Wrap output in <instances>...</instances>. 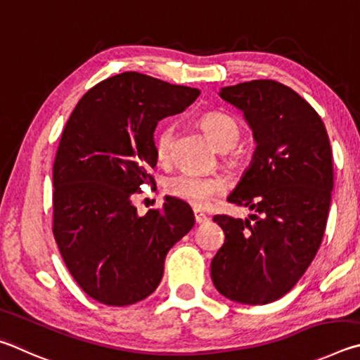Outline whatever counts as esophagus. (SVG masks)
<instances>
[{"label": "esophagus", "instance_id": "esophagus-1", "mask_svg": "<svg viewBox=\"0 0 360 360\" xmlns=\"http://www.w3.org/2000/svg\"><path fill=\"white\" fill-rule=\"evenodd\" d=\"M194 219H196V223L198 224H200V223H205V221H209V217L205 215V213H202L200 210H194Z\"/></svg>", "mask_w": 360, "mask_h": 360}]
</instances>
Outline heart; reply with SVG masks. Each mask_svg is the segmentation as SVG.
<instances>
[{
  "mask_svg": "<svg viewBox=\"0 0 360 360\" xmlns=\"http://www.w3.org/2000/svg\"><path fill=\"white\" fill-rule=\"evenodd\" d=\"M200 124L219 150H232L240 141L242 131L234 118L224 112H207L200 117ZM174 124H162L155 134V151L161 161L169 160L174 142ZM229 162H236L237 156L231 153ZM166 190L176 199L193 205L194 209H205L213 199L223 196L226 181L221 176L199 175L184 170L166 181Z\"/></svg>",
  "mask_w": 360,
  "mask_h": 360,
  "instance_id": "obj_1",
  "label": "heart"
}]
</instances>
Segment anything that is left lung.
<instances>
[{
  "mask_svg": "<svg viewBox=\"0 0 360 360\" xmlns=\"http://www.w3.org/2000/svg\"><path fill=\"white\" fill-rule=\"evenodd\" d=\"M219 96L253 129V161L228 200L255 213L213 217L224 243L210 275L224 297L264 305L291 291L321 247L333 190L332 148L318 112L280 82H243L221 88Z\"/></svg>",
  "mask_w": 360,
  "mask_h": 360,
  "instance_id": "8db88e82",
  "label": "left lung"
}]
</instances>
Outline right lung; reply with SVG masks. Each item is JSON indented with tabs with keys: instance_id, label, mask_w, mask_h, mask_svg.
I'll return each mask as SVG.
<instances>
[{
	"instance_id": "obj_1",
	"label": "right lung",
	"mask_w": 360,
	"mask_h": 360,
	"mask_svg": "<svg viewBox=\"0 0 360 360\" xmlns=\"http://www.w3.org/2000/svg\"><path fill=\"white\" fill-rule=\"evenodd\" d=\"M200 91L139 72L88 90L63 129L53 162V236L72 278L91 299L124 307L155 291L169 250L194 226L191 207L166 198L139 217L132 196L155 185L153 132Z\"/></svg>"
}]
</instances>
